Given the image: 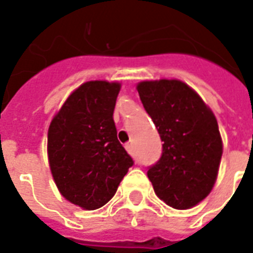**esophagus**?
Masks as SVG:
<instances>
[{"label":"esophagus","instance_id":"1","mask_svg":"<svg viewBox=\"0 0 253 253\" xmlns=\"http://www.w3.org/2000/svg\"><path fill=\"white\" fill-rule=\"evenodd\" d=\"M126 149L128 153H132V144L131 142H128V144H126Z\"/></svg>","mask_w":253,"mask_h":253}]
</instances>
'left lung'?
I'll return each instance as SVG.
<instances>
[{
	"label": "left lung",
	"instance_id": "left-lung-1",
	"mask_svg": "<svg viewBox=\"0 0 253 253\" xmlns=\"http://www.w3.org/2000/svg\"><path fill=\"white\" fill-rule=\"evenodd\" d=\"M137 90L163 141L162 156L148 167L155 193L172 208H192L216 181L222 157L218 122L200 96L181 81H146Z\"/></svg>",
	"mask_w": 253,
	"mask_h": 253
}]
</instances>
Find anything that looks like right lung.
<instances>
[{"mask_svg":"<svg viewBox=\"0 0 253 253\" xmlns=\"http://www.w3.org/2000/svg\"><path fill=\"white\" fill-rule=\"evenodd\" d=\"M119 90L115 82H86L67 98L49 127L53 179L67 200L84 210L107 204L134 164L114 122Z\"/></svg>","mask_w":253,"mask_h":253,"instance_id":"right-lung-1","label":"right lung"}]
</instances>
